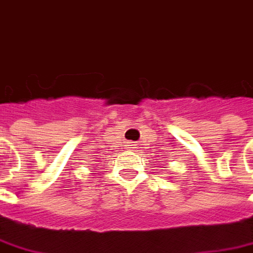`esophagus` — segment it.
<instances>
[{
    "label": "esophagus",
    "mask_w": 253,
    "mask_h": 253,
    "mask_svg": "<svg viewBox=\"0 0 253 253\" xmlns=\"http://www.w3.org/2000/svg\"><path fill=\"white\" fill-rule=\"evenodd\" d=\"M131 143H132V142H131ZM129 146H131V148H133V145H129Z\"/></svg>",
    "instance_id": "34e87169"
}]
</instances>
